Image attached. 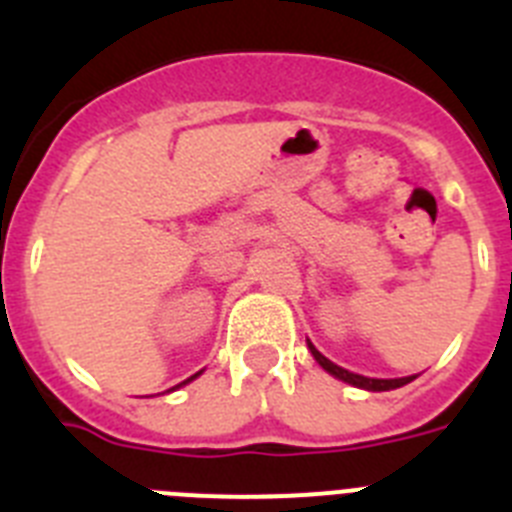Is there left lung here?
Segmentation results:
<instances>
[{
	"label": "left lung",
	"mask_w": 512,
	"mask_h": 512,
	"mask_svg": "<svg viewBox=\"0 0 512 512\" xmlns=\"http://www.w3.org/2000/svg\"><path fill=\"white\" fill-rule=\"evenodd\" d=\"M307 346H310L312 356H315V361H318L320 366H323L325 372H330L333 377H338L341 382H348L354 384V387H361V390H372V392H387V390H397V387H402V384L413 382L415 377H402V379H372V377H361V374H354L348 372V369H341L338 364H333L330 359H325L323 354H320L318 348L312 346L310 341H307Z\"/></svg>",
	"instance_id": "obj_1"
}]
</instances>
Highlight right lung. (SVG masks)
Returning a JSON list of instances; mask_svg holds the SVG:
<instances>
[{"label":"right lung","mask_w":512,"mask_h":512,"mask_svg":"<svg viewBox=\"0 0 512 512\" xmlns=\"http://www.w3.org/2000/svg\"><path fill=\"white\" fill-rule=\"evenodd\" d=\"M197 374H200V372H197ZM197 374H194V377H197ZM194 377H189V379H187V382H192V379H194ZM187 382H184V384H187Z\"/></svg>","instance_id":"right-lung-1"}]
</instances>
